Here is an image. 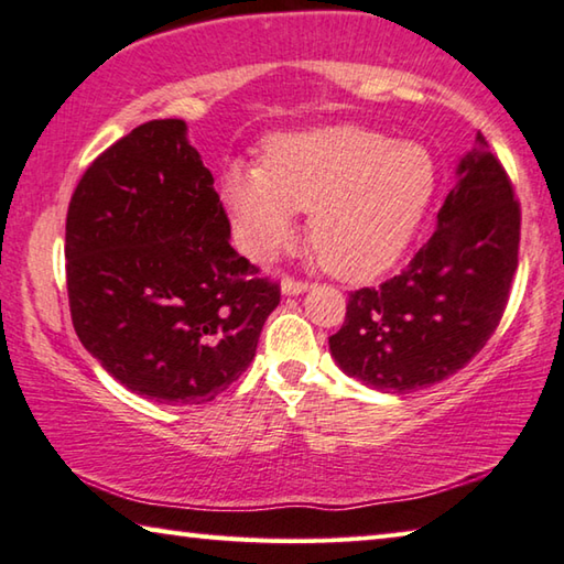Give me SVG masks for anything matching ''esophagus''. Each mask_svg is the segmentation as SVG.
Listing matches in <instances>:
<instances>
[{
    "mask_svg": "<svg viewBox=\"0 0 564 564\" xmlns=\"http://www.w3.org/2000/svg\"><path fill=\"white\" fill-rule=\"evenodd\" d=\"M305 291H308V283H303V281L283 279V283H281V293L283 295H299V293H305Z\"/></svg>",
    "mask_w": 564,
    "mask_h": 564,
    "instance_id": "1",
    "label": "esophagus"
}]
</instances>
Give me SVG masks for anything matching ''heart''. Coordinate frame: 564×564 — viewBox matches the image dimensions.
I'll return each mask as SVG.
<instances>
[{
	"label": "heart",
	"mask_w": 564,
	"mask_h": 564,
	"mask_svg": "<svg viewBox=\"0 0 564 564\" xmlns=\"http://www.w3.org/2000/svg\"><path fill=\"white\" fill-rule=\"evenodd\" d=\"M437 188L431 151L366 127H326L265 141L259 166L231 164L221 198L251 261H269L308 216V243L343 281H370L413 241Z\"/></svg>",
	"instance_id": "1"
}]
</instances>
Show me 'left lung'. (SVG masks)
Returning a JSON list of instances; mask_svg holds the SVG:
<instances>
[{
	"instance_id": "1",
	"label": "left lung",
	"mask_w": 564,
	"mask_h": 564,
	"mask_svg": "<svg viewBox=\"0 0 564 564\" xmlns=\"http://www.w3.org/2000/svg\"><path fill=\"white\" fill-rule=\"evenodd\" d=\"M518 248L520 204L477 133L431 241L400 275L348 295L346 323L328 338L330 356L380 393H413L451 378L498 328Z\"/></svg>"
}]
</instances>
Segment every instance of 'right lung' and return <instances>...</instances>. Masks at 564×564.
Listing matches in <instances>:
<instances>
[{
  "label": "right lung",
  "mask_w": 564,
  "mask_h": 564,
  "mask_svg": "<svg viewBox=\"0 0 564 564\" xmlns=\"http://www.w3.org/2000/svg\"><path fill=\"white\" fill-rule=\"evenodd\" d=\"M228 238L186 121L141 123L84 171L66 214L72 323L131 393L202 405L251 366L281 289Z\"/></svg>",
  "instance_id": "obj_1"
}]
</instances>
